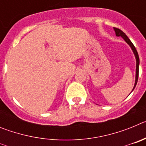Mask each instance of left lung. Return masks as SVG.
<instances>
[{
	"label": "left lung",
	"mask_w": 146,
	"mask_h": 146,
	"mask_svg": "<svg viewBox=\"0 0 146 146\" xmlns=\"http://www.w3.org/2000/svg\"><path fill=\"white\" fill-rule=\"evenodd\" d=\"M114 28V31H115V35H116L117 36L122 37V38L124 39L125 42L128 44L130 47H131V50H132L134 54H135V58H136V77H135V86H134V88H133V90H134L135 88V86H136V85H137V80H138V75H139V64H140V59H139L138 53H137V52L136 48H135V47L134 46L133 44H132V42L130 41V39L128 38V37H127V36H126V35L125 34V33H123L122 31H121V30L118 29V28ZM133 90H132V91H133Z\"/></svg>",
	"instance_id": "8db88e82"
}]
</instances>
